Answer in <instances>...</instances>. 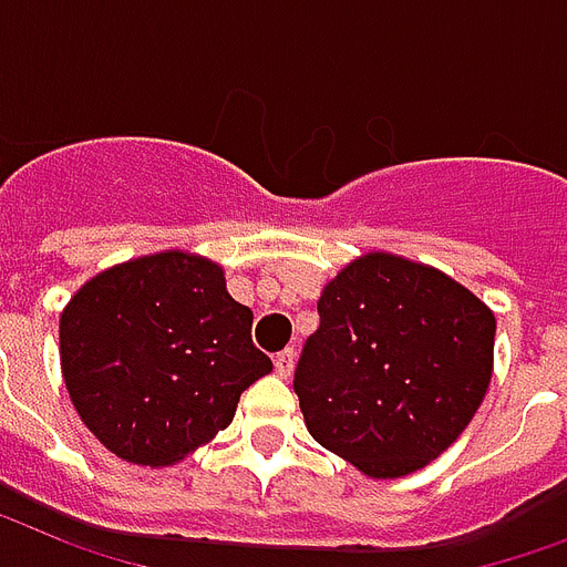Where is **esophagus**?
<instances>
[{
    "label": "esophagus",
    "instance_id": "1",
    "mask_svg": "<svg viewBox=\"0 0 567 567\" xmlns=\"http://www.w3.org/2000/svg\"><path fill=\"white\" fill-rule=\"evenodd\" d=\"M292 368H296V352H292V349H284V352L275 355V373H278L280 380H287L289 373H292Z\"/></svg>",
    "mask_w": 567,
    "mask_h": 567
}]
</instances>
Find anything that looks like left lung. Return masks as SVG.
Instances as JSON below:
<instances>
[{
    "label": "left lung",
    "mask_w": 567,
    "mask_h": 567,
    "mask_svg": "<svg viewBox=\"0 0 567 567\" xmlns=\"http://www.w3.org/2000/svg\"><path fill=\"white\" fill-rule=\"evenodd\" d=\"M317 310L292 382L310 436L382 481L449 451L491 389L493 310L440 268L389 250L340 268Z\"/></svg>",
    "instance_id": "left-lung-1"
}]
</instances>
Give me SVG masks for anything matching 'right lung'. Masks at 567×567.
<instances>
[{
  "instance_id": "obj_1",
  "label": "right lung",
  "mask_w": 567,
  "mask_h": 567,
  "mask_svg": "<svg viewBox=\"0 0 567 567\" xmlns=\"http://www.w3.org/2000/svg\"><path fill=\"white\" fill-rule=\"evenodd\" d=\"M254 310L224 268L190 250L127 259L89 278L59 317L76 415L116 457L173 466L229 427L241 391L271 373Z\"/></svg>"
}]
</instances>
